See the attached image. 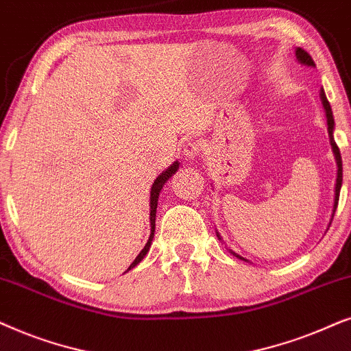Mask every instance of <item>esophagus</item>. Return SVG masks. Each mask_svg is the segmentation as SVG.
Masks as SVG:
<instances>
[{"label":"esophagus","instance_id":"34e87169","mask_svg":"<svg viewBox=\"0 0 351 351\" xmlns=\"http://www.w3.org/2000/svg\"><path fill=\"white\" fill-rule=\"evenodd\" d=\"M184 156L188 157V158H191V160L200 158V156H202V149H200V144L195 143V141H191V143L186 144Z\"/></svg>","mask_w":351,"mask_h":351}]
</instances>
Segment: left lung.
Wrapping results in <instances>:
<instances>
[{
	"instance_id": "1",
	"label": "left lung",
	"mask_w": 351,
	"mask_h": 351,
	"mask_svg": "<svg viewBox=\"0 0 351 351\" xmlns=\"http://www.w3.org/2000/svg\"><path fill=\"white\" fill-rule=\"evenodd\" d=\"M295 56H297L298 62H300V64H305V65H308V67H315V65H316L315 62H313L311 56L308 54L305 49L297 48V49H295ZM319 97H321L322 107H324L326 119H328V133H329V141H330V146H332V152H334V157H335V163H337V180H335V191H334L335 195H334V208H332V218H334V213H335V210H337V204H339L340 188H342V157H340V151H339L337 144H335V139H334V127H335V123H334L332 109H330V104H329L328 97H326V93H324V90H322V88H321V91H319ZM332 218H330V221H332ZM329 226H330V223H329ZM217 236H218V239L221 241V237H219L218 232H217ZM230 252H231L232 255H236L237 258L245 260V258H242L241 255L234 254V252H232V250H230Z\"/></svg>"
}]
</instances>
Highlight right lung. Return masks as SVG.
<instances>
[{
    "label": "right lung",
    "mask_w": 351,
    "mask_h": 351,
    "mask_svg": "<svg viewBox=\"0 0 351 351\" xmlns=\"http://www.w3.org/2000/svg\"><path fill=\"white\" fill-rule=\"evenodd\" d=\"M180 168V163L178 162H173L170 167L167 168L165 171L160 173V175L157 176L156 181H154L152 188H151V197H149V215H151V236H149V241L146 242V245H144V249L139 252V255L134 258V261L132 265H130V268L127 271H130L132 268H134L138 263H141V260L146 256V254L149 252V247L152 244V239H154V231H156V212H157V200H158V195H160V191L163 188V184L167 183L168 180L171 178L173 175H175L176 171H178Z\"/></svg>",
    "instance_id": "add662e5"
}]
</instances>
